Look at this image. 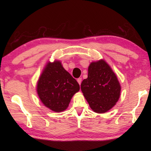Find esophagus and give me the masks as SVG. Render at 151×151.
<instances>
[{"instance_id":"obj_1","label":"esophagus","mask_w":151,"mask_h":151,"mask_svg":"<svg viewBox=\"0 0 151 151\" xmlns=\"http://www.w3.org/2000/svg\"><path fill=\"white\" fill-rule=\"evenodd\" d=\"M81 81H82V78H77V82H78V83L79 84V85H81Z\"/></svg>"}]
</instances>
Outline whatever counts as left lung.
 Here are the masks:
<instances>
[{"label":"left lung","mask_w":151,"mask_h":151,"mask_svg":"<svg viewBox=\"0 0 151 151\" xmlns=\"http://www.w3.org/2000/svg\"><path fill=\"white\" fill-rule=\"evenodd\" d=\"M89 106L96 113H104L119 101L121 86L116 74L103 59L93 61L88 68V77L81 85Z\"/></svg>","instance_id":"obj_1"}]
</instances>
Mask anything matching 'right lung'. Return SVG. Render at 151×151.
<instances>
[{
  "mask_svg": "<svg viewBox=\"0 0 151 151\" xmlns=\"http://www.w3.org/2000/svg\"><path fill=\"white\" fill-rule=\"evenodd\" d=\"M79 90L77 81L58 60L46 64L37 81V91L40 101L56 112L65 111L74 94Z\"/></svg>",
  "mask_w": 151,
  "mask_h": 151,
  "instance_id": "obj_1",
  "label": "right lung"
}]
</instances>
